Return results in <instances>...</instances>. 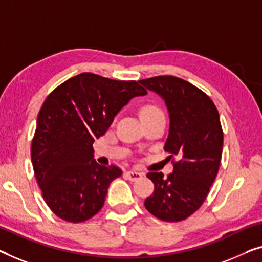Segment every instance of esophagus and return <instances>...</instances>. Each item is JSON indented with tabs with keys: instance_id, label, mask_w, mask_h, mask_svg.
I'll list each match as a JSON object with an SVG mask.
<instances>
[{
	"instance_id": "esophagus-1",
	"label": "esophagus",
	"mask_w": 262,
	"mask_h": 262,
	"mask_svg": "<svg viewBox=\"0 0 262 262\" xmlns=\"http://www.w3.org/2000/svg\"><path fill=\"white\" fill-rule=\"evenodd\" d=\"M126 177L129 179L130 181H136L143 177V173H141V171H138V170H128V171H126Z\"/></svg>"
}]
</instances>
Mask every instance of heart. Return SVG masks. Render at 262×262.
<instances>
[{
	"instance_id": "obj_1",
	"label": "heart",
	"mask_w": 262,
	"mask_h": 262,
	"mask_svg": "<svg viewBox=\"0 0 262 262\" xmlns=\"http://www.w3.org/2000/svg\"><path fill=\"white\" fill-rule=\"evenodd\" d=\"M155 111H160L158 106H155V104H146V106H143L141 109V114H146V113H151Z\"/></svg>"
}]
</instances>
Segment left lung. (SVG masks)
<instances>
[{
	"instance_id": "left-lung-1",
	"label": "left lung",
	"mask_w": 262,
	"mask_h": 262,
	"mask_svg": "<svg viewBox=\"0 0 262 262\" xmlns=\"http://www.w3.org/2000/svg\"><path fill=\"white\" fill-rule=\"evenodd\" d=\"M148 91L165 100L169 113V134L165 150L173 159V173L147 174L154 193L144 207L160 220L178 222L192 215L204 204L219 171L224 144L220 115L210 97L177 76L140 80Z\"/></svg>"
}]
</instances>
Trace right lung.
Segmentation results:
<instances>
[{"mask_svg":"<svg viewBox=\"0 0 262 262\" xmlns=\"http://www.w3.org/2000/svg\"><path fill=\"white\" fill-rule=\"evenodd\" d=\"M146 94L136 81L82 73L47 96L31 141V162L46 204L62 220L83 222L102 208L109 185L122 170L99 165L93 143L133 97Z\"/></svg>","mask_w":262,"mask_h":262,"instance_id":"right-lung-1","label":"right lung"}]
</instances>
